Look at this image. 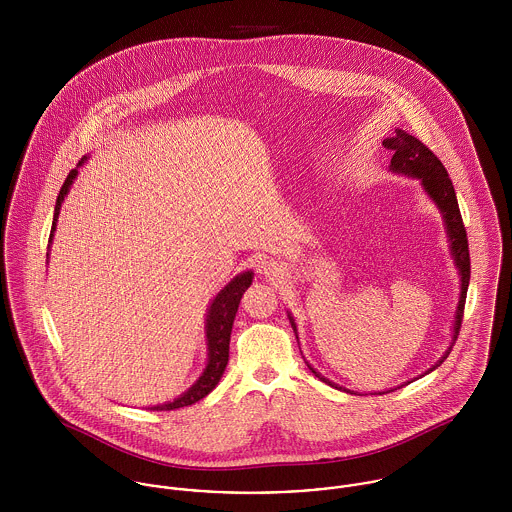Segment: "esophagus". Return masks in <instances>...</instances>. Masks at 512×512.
<instances>
[{
    "label": "esophagus",
    "mask_w": 512,
    "mask_h": 512,
    "mask_svg": "<svg viewBox=\"0 0 512 512\" xmlns=\"http://www.w3.org/2000/svg\"><path fill=\"white\" fill-rule=\"evenodd\" d=\"M264 274H266V278H270V280H278L280 274H282V268H280L278 264L270 262V264L264 266Z\"/></svg>",
    "instance_id": "esophagus-1"
}]
</instances>
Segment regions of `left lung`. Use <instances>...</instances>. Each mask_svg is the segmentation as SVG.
I'll return each instance as SVG.
<instances>
[{
    "label": "left lung",
    "mask_w": 512,
    "mask_h": 512,
    "mask_svg": "<svg viewBox=\"0 0 512 512\" xmlns=\"http://www.w3.org/2000/svg\"><path fill=\"white\" fill-rule=\"evenodd\" d=\"M382 146L388 147L392 151V159H390V171L396 173V175H404V177H412V179H418L424 193L430 197V201L438 207L439 215L443 220V226H445V234H447V242H449V254L453 258V264L457 268V274H459V301H457V307H455V315H453V327H451V343L449 347L445 349V353L439 357L436 365L430 366L424 374L420 376H426L430 374L432 370H436L445 359L447 355L451 353V347L459 335V327H461V319H463V307H465V297H467V288H469V276H471V262H469V244H467V234H465V226H463V220H461V213H459V205H457V197H455V189H453V183L443 167V163L439 161L438 157L424 146L418 138L410 136L408 132L404 130H396V134L392 138H386L382 142ZM288 319L292 323L293 333H295V339L297 337V325H295V319H293L292 313L288 311ZM305 365L309 366V370L319 378L323 380L325 384L337 388V390H343V392H349V394H357V396H363L355 390H349V388H343L339 384H335L333 380L325 378L321 372H317L313 366L309 365L305 361ZM394 390V388H392ZM392 390H386V392H392ZM376 394V392H374ZM378 394H384V392H378Z\"/></svg>",
    "instance_id": "obj_1"
}]
</instances>
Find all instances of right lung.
Wrapping results in <instances>:
<instances>
[{"mask_svg": "<svg viewBox=\"0 0 512 512\" xmlns=\"http://www.w3.org/2000/svg\"><path fill=\"white\" fill-rule=\"evenodd\" d=\"M86 155L78 161L76 169L69 173V177L65 179L59 197H57V205H55V215H53V226H51V236H49V246L53 242L55 230H57V220L61 215V207L65 197L69 195L71 187H73L74 179L78 175V167H82L86 163ZM47 264H49V252H47ZM254 280V272L246 270L236 274L222 290H220L209 303L207 309V317H205V341H207V363L201 372V376L177 398H173L171 402H163L157 406H151L149 410H175V408H185L191 406L195 402H199L201 398H205L209 392H213V388L219 384L220 376L224 372V368L228 365V345H230V331H232V323L238 311V303L242 299V293L250 288Z\"/></svg>", "mask_w": 512, "mask_h": 512, "instance_id": "add662e5", "label": "right lung"}]
</instances>
